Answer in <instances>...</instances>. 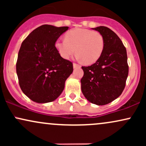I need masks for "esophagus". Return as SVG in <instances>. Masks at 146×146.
<instances>
[{"label":"esophagus","mask_w":146,"mask_h":146,"mask_svg":"<svg viewBox=\"0 0 146 146\" xmlns=\"http://www.w3.org/2000/svg\"><path fill=\"white\" fill-rule=\"evenodd\" d=\"M73 68H74L80 67V65H79V64H75V63H73Z\"/></svg>","instance_id":"esophagus-1"}]
</instances>
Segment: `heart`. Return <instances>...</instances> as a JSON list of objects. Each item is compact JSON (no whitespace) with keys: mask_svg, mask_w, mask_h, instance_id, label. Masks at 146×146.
<instances>
[{"mask_svg":"<svg viewBox=\"0 0 146 146\" xmlns=\"http://www.w3.org/2000/svg\"><path fill=\"white\" fill-rule=\"evenodd\" d=\"M104 39L100 33L82 28L68 31L65 38H59L56 47L64 59L67 60L75 51L76 59L91 64L98 60L104 48Z\"/></svg>","mask_w":146,"mask_h":146,"instance_id":"obj_1","label":"heart"}]
</instances>
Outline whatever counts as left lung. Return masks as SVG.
I'll use <instances>...</instances> for the list:
<instances>
[{"label":"left lung","mask_w":146,"mask_h":146,"mask_svg":"<svg viewBox=\"0 0 146 146\" xmlns=\"http://www.w3.org/2000/svg\"><path fill=\"white\" fill-rule=\"evenodd\" d=\"M92 29L103 36L104 48L95 64L82 66L81 88L88 102L103 106L119 97L124 89L128 75V58L125 46L114 31L104 26Z\"/></svg>","instance_id":"obj_1"}]
</instances>
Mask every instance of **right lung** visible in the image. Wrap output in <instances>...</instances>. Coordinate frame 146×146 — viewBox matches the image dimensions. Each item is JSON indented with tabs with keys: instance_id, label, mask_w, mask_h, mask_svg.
<instances>
[{
	"instance_id": "right-lung-1",
	"label": "right lung",
	"mask_w": 146,
	"mask_h": 146,
	"mask_svg": "<svg viewBox=\"0 0 146 146\" xmlns=\"http://www.w3.org/2000/svg\"><path fill=\"white\" fill-rule=\"evenodd\" d=\"M68 27L43 25L25 38L18 52L16 73L25 95L36 103L56 100L73 73L71 62L60 56L55 46Z\"/></svg>"
}]
</instances>
